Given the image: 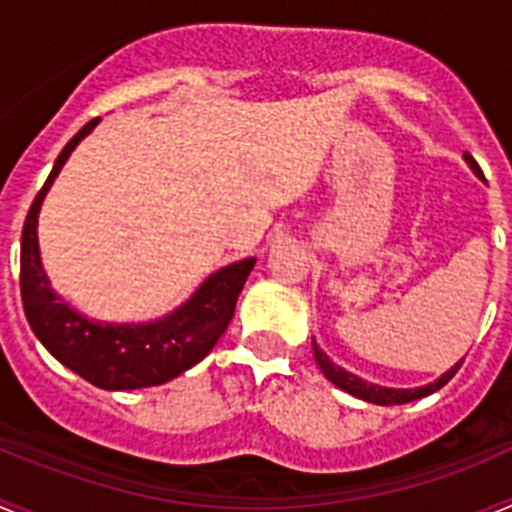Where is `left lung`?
Instances as JSON below:
<instances>
[{"instance_id":"8db88e82","label":"left lung","mask_w":512,"mask_h":512,"mask_svg":"<svg viewBox=\"0 0 512 512\" xmlns=\"http://www.w3.org/2000/svg\"><path fill=\"white\" fill-rule=\"evenodd\" d=\"M464 158H467V164L472 166L474 174L482 176V169H479L477 161H474L469 153H464ZM312 351H315V361H318L320 372H323L330 382L336 384V387H341L343 392H348V395H354V397H359V400H366V402H374V405H405V402H413V400H420V397L433 395L436 390H441L443 384H449L451 377H454V374L461 369V364H464V359H461L459 364H456L454 369H449V372L443 374L441 379H436V382H431V384H425V387H418V390H390V387H379V384L364 382V379L356 377V374L346 372V369H341L338 364H333V361H330L328 356L320 351V346L315 343V338H312Z\"/></svg>"}]
</instances>
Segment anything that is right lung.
<instances>
[{
    "label": "right lung",
    "mask_w": 512,
    "mask_h": 512,
    "mask_svg": "<svg viewBox=\"0 0 512 512\" xmlns=\"http://www.w3.org/2000/svg\"><path fill=\"white\" fill-rule=\"evenodd\" d=\"M99 117L89 120L56 158L22 225L20 295L27 323L48 351L99 390L156 387L192 369L210 354L228 330L235 302L256 259H243L212 274L187 305L148 325L94 323L71 310L48 284L38 251V212L45 192L81 138L92 133Z\"/></svg>",
    "instance_id": "right-lung-1"
}]
</instances>
